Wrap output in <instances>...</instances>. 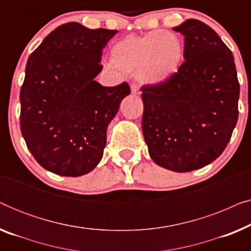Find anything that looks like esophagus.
I'll list each match as a JSON object with an SVG mask.
<instances>
[{"label": "esophagus", "mask_w": 251, "mask_h": 251, "mask_svg": "<svg viewBox=\"0 0 251 251\" xmlns=\"http://www.w3.org/2000/svg\"><path fill=\"white\" fill-rule=\"evenodd\" d=\"M130 89H131V94L132 95H139L140 94L139 87L137 84H131V85H130Z\"/></svg>", "instance_id": "34e87169"}]
</instances>
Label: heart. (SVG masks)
<instances>
[{"label":"heart","mask_w":251,"mask_h":251,"mask_svg":"<svg viewBox=\"0 0 251 251\" xmlns=\"http://www.w3.org/2000/svg\"><path fill=\"white\" fill-rule=\"evenodd\" d=\"M184 53L179 36L167 30H154L116 41L109 49V59L115 68L135 74L143 83L161 84L179 72Z\"/></svg>","instance_id":"heart-1"}]
</instances>
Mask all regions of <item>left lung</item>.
Here are the masks:
<instances>
[{
	"label": "left lung",
	"instance_id": "1",
	"mask_svg": "<svg viewBox=\"0 0 251 251\" xmlns=\"http://www.w3.org/2000/svg\"><path fill=\"white\" fill-rule=\"evenodd\" d=\"M174 29L185 36V61L170 80L142 88V129L157 166L187 173L225 150L238 122L240 84L234 57L211 27L187 19Z\"/></svg>",
	"mask_w": 251,
	"mask_h": 251
}]
</instances>
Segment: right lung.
Returning a JSON list of instances; mask_svg holds the SVG:
<instances>
[{
	"instance_id": "add662e5",
	"label": "right lung",
	"mask_w": 251,
	"mask_h": 251,
	"mask_svg": "<svg viewBox=\"0 0 251 251\" xmlns=\"http://www.w3.org/2000/svg\"><path fill=\"white\" fill-rule=\"evenodd\" d=\"M116 33L63 24L27 60L20 130L34 159L51 173L78 177L100 162L107 126L130 94L126 82L104 87L95 81L101 51Z\"/></svg>"
}]
</instances>
